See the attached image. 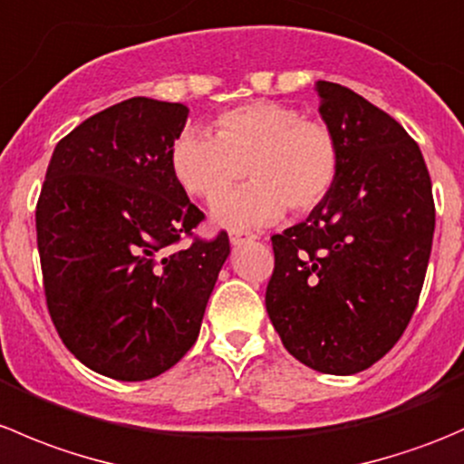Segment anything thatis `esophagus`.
Here are the masks:
<instances>
[{"label": "esophagus", "mask_w": 464, "mask_h": 464, "mask_svg": "<svg viewBox=\"0 0 464 464\" xmlns=\"http://www.w3.org/2000/svg\"><path fill=\"white\" fill-rule=\"evenodd\" d=\"M228 237H231L233 245H242L245 240H256L258 236H256V233H251V231H231V236H228Z\"/></svg>", "instance_id": "esophagus-1"}]
</instances>
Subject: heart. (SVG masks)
Masks as SVG:
<instances>
[{"instance_id": "heart-1", "label": "heart", "mask_w": 464, "mask_h": 464, "mask_svg": "<svg viewBox=\"0 0 464 464\" xmlns=\"http://www.w3.org/2000/svg\"><path fill=\"white\" fill-rule=\"evenodd\" d=\"M215 137L184 130L172 141L177 184L213 204L249 171L255 184L215 204L224 227H262L285 215L310 213L336 186L341 148L323 121L303 119L296 107L256 101L222 111Z\"/></svg>"}]
</instances>
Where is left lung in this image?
<instances>
[{
    "label": "left lung",
    "mask_w": 464,
    "mask_h": 464,
    "mask_svg": "<svg viewBox=\"0 0 464 464\" xmlns=\"http://www.w3.org/2000/svg\"><path fill=\"white\" fill-rule=\"evenodd\" d=\"M341 148L336 186L296 227L271 236L265 303L289 354L354 375L400 341L431 256L435 206L418 143L392 116L336 82H316Z\"/></svg>",
    "instance_id": "1"
}]
</instances>
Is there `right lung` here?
<instances>
[{"label": "right lung", "instance_id": "right-lung-1", "mask_svg": "<svg viewBox=\"0 0 464 464\" xmlns=\"http://www.w3.org/2000/svg\"><path fill=\"white\" fill-rule=\"evenodd\" d=\"M188 107L128 98L82 121L53 150L35 208L44 296L69 353L101 375L143 382L198 341L231 254L227 231L170 246L204 213L170 168Z\"/></svg>", "mask_w": 464, "mask_h": 464}]
</instances>
